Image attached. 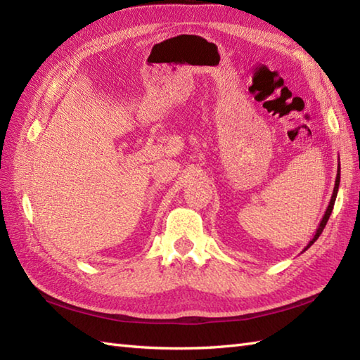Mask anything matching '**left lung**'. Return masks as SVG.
Wrapping results in <instances>:
<instances>
[{
    "label": "left lung",
    "instance_id": "8db88e82",
    "mask_svg": "<svg viewBox=\"0 0 360 360\" xmlns=\"http://www.w3.org/2000/svg\"><path fill=\"white\" fill-rule=\"evenodd\" d=\"M339 184H340V159H339V167H338V176H335V184H334V190H333V196H331V201H330V204H328V207H326V212H325V215H323V218H322V221H320V224H319V227H317V231H316V235L312 236V240L308 243V246L304 248V250H308V248H311L312 244H314V241L319 238L320 236V233L323 232V229H325V226H326V223H328V219H330V217H331V212H333V207H334V202H335V198H338V192H339Z\"/></svg>",
    "mask_w": 360,
    "mask_h": 360
}]
</instances>
